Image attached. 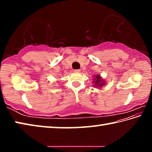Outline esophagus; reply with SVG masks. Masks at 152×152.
<instances>
[{"instance_id":"34e87169","label":"esophagus","mask_w":152,"mask_h":152,"mask_svg":"<svg viewBox=\"0 0 152 152\" xmlns=\"http://www.w3.org/2000/svg\"><path fill=\"white\" fill-rule=\"evenodd\" d=\"M74 72H76V73L80 72V70H74Z\"/></svg>"}]
</instances>
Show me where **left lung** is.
Listing matches in <instances>:
<instances>
[{"label": "left lung", "instance_id": "left-lung-1", "mask_svg": "<svg viewBox=\"0 0 152 152\" xmlns=\"http://www.w3.org/2000/svg\"><path fill=\"white\" fill-rule=\"evenodd\" d=\"M94 80H93V83L94 86L97 87H102L103 85H105V82L103 79H102L101 76L99 74H96V76H94Z\"/></svg>", "mask_w": 152, "mask_h": 152}]
</instances>
